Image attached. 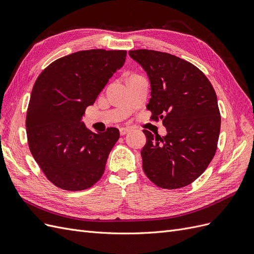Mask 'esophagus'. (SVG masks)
I'll list each match as a JSON object with an SVG mask.
<instances>
[{"mask_svg":"<svg viewBox=\"0 0 254 254\" xmlns=\"http://www.w3.org/2000/svg\"><path fill=\"white\" fill-rule=\"evenodd\" d=\"M130 131V128H128V127H122V128H120V133H121V135H125L126 133H128Z\"/></svg>","mask_w":254,"mask_h":254,"instance_id":"esophagus-1","label":"esophagus"}]
</instances>
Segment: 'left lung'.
<instances>
[{
	"mask_svg": "<svg viewBox=\"0 0 254 254\" xmlns=\"http://www.w3.org/2000/svg\"><path fill=\"white\" fill-rule=\"evenodd\" d=\"M150 81L147 109L162 120L166 135L143 130V170L162 189H180L195 181L217 149L220 113L217 96L206 76L189 61L152 50L130 51Z\"/></svg>",
	"mask_w": 254,
	"mask_h": 254,
	"instance_id": "8db88e82",
	"label": "left lung"
}]
</instances>
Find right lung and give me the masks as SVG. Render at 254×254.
<instances>
[{"label": "right lung", "instance_id": "1", "mask_svg": "<svg viewBox=\"0 0 254 254\" xmlns=\"http://www.w3.org/2000/svg\"><path fill=\"white\" fill-rule=\"evenodd\" d=\"M126 54L79 51L55 60L38 76L26 113L27 141L36 162L56 187L82 190L102 178L120 131L110 127L93 132L81 119L124 65Z\"/></svg>", "mask_w": 254, "mask_h": 254}]
</instances>
